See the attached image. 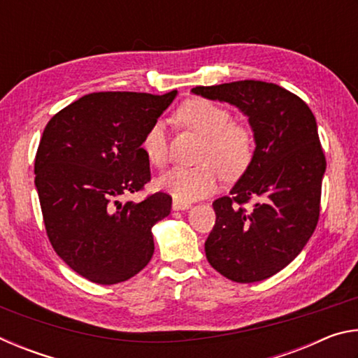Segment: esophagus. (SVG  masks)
Here are the masks:
<instances>
[{"label":"esophagus","mask_w":358,"mask_h":358,"mask_svg":"<svg viewBox=\"0 0 358 358\" xmlns=\"http://www.w3.org/2000/svg\"><path fill=\"white\" fill-rule=\"evenodd\" d=\"M191 207L189 202H183V201H178V199H173L172 201V208L175 211H180V210H187Z\"/></svg>","instance_id":"1"}]
</instances>
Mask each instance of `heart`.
<instances>
[{
    "label": "heart",
    "mask_w": 358,
    "mask_h": 358,
    "mask_svg": "<svg viewBox=\"0 0 358 358\" xmlns=\"http://www.w3.org/2000/svg\"><path fill=\"white\" fill-rule=\"evenodd\" d=\"M175 121L186 131L203 138L196 167H175L157 181L161 189L183 202L197 201L216 189L220 177L238 180L254 157V134L250 126L232 121V112L220 102L192 98L175 112ZM151 166L164 167L169 161V138L164 124L153 123L142 141Z\"/></svg>",
    "instance_id": "b5f03b06"
}]
</instances>
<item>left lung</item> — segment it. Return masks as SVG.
I'll use <instances>...</instances> for the list:
<instances>
[{
	"mask_svg": "<svg viewBox=\"0 0 358 358\" xmlns=\"http://www.w3.org/2000/svg\"><path fill=\"white\" fill-rule=\"evenodd\" d=\"M192 93L237 106L256 141L250 169L230 196L213 202L205 254L227 280H266L299 256L317 226L327 161L316 118L305 101L275 83L240 80Z\"/></svg>",
	"mask_w": 358,
	"mask_h": 358,
	"instance_id": "left-lung-1",
	"label": "left lung"
}]
</instances>
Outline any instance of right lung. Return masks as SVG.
Listing matches in <instances>:
<instances>
[{"instance_id": "add662e5", "label": "right lung", "mask_w": 358, "mask_h": 358, "mask_svg": "<svg viewBox=\"0 0 358 358\" xmlns=\"http://www.w3.org/2000/svg\"><path fill=\"white\" fill-rule=\"evenodd\" d=\"M166 94L101 92L53 115L34 161L47 237L72 270L98 284L137 275L155 252L151 227L171 213L172 197L155 192L120 202L151 180L142 141L171 106Z\"/></svg>"}]
</instances>
